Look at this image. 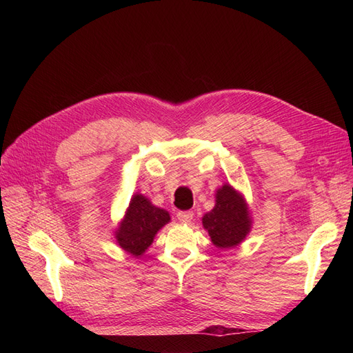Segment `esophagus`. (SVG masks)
Here are the masks:
<instances>
[{
    "label": "esophagus",
    "mask_w": 353,
    "mask_h": 353,
    "mask_svg": "<svg viewBox=\"0 0 353 353\" xmlns=\"http://www.w3.org/2000/svg\"><path fill=\"white\" fill-rule=\"evenodd\" d=\"M193 216H194V213L191 212V210L178 212V213H176V218H178V221H179V222H183V223H188V222H191V219H193Z\"/></svg>",
    "instance_id": "esophagus-1"
}]
</instances>
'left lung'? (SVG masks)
Wrapping results in <instances>:
<instances>
[{
    "mask_svg": "<svg viewBox=\"0 0 353 353\" xmlns=\"http://www.w3.org/2000/svg\"><path fill=\"white\" fill-rule=\"evenodd\" d=\"M203 227L216 248L228 249L240 244L250 231V218L243 197L231 185L216 191V205L203 216Z\"/></svg>",
    "mask_w": 353,
    "mask_h": 353,
    "instance_id": "1",
    "label": "left lung"
}]
</instances>
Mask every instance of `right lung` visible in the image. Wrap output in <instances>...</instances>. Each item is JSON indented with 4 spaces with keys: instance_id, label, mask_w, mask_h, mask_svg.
Wrapping results in <instances>:
<instances>
[{
    "instance_id": "1",
    "label": "right lung",
    "mask_w": 353,
    "mask_h": 353,
    "mask_svg": "<svg viewBox=\"0 0 353 353\" xmlns=\"http://www.w3.org/2000/svg\"><path fill=\"white\" fill-rule=\"evenodd\" d=\"M169 221L170 216L166 210L153 206L144 196L137 194L116 231V240L128 253L140 256L153 243L156 232Z\"/></svg>"
}]
</instances>
